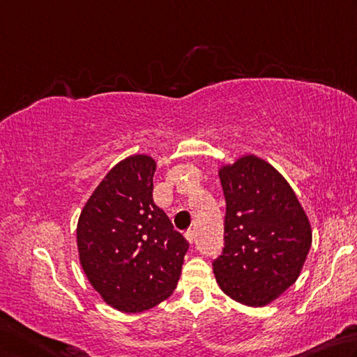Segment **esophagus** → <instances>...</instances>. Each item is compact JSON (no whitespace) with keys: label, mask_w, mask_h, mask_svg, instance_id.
I'll list each match as a JSON object with an SVG mask.
<instances>
[{"label":"esophagus","mask_w":357,"mask_h":357,"mask_svg":"<svg viewBox=\"0 0 357 357\" xmlns=\"http://www.w3.org/2000/svg\"><path fill=\"white\" fill-rule=\"evenodd\" d=\"M185 238H186V241L190 243V245H192V243H195V238H196L195 230H188V232L185 234Z\"/></svg>","instance_id":"1"}]
</instances>
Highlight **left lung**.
Here are the masks:
<instances>
[{
  "instance_id": "1",
  "label": "left lung",
  "mask_w": 357,
  "mask_h": 357,
  "mask_svg": "<svg viewBox=\"0 0 357 357\" xmlns=\"http://www.w3.org/2000/svg\"><path fill=\"white\" fill-rule=\"evenodd\" d=\"M218 175L226 246L213 261L216 282L234 301L264 307L301 274L312 246L309 218L284 175L257 155L222 165Z\"/></svg>"
}]
</instances>
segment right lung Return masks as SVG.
<instances>
[{"instance_id":"add662e5","label":"right lung","mask_w":357,"mask_h":357,"mask_svg":"<svg viewBox=\"0 0 357 357\" xmlns=\"http://www.w3.org/2000/svg\"><path fill=\"white\" fill-rule=\"evenodd\" d=\"M156 162L131 155L105 175L77 224L79 265L106 304L139 314L174 293L188 241L153 202Z\"/></svg>"}]
</instances>
